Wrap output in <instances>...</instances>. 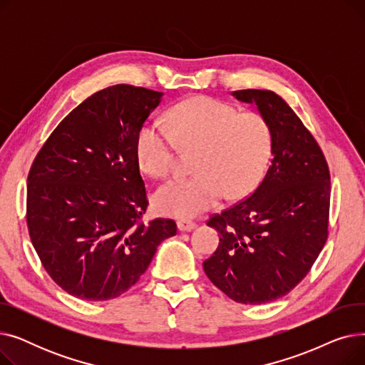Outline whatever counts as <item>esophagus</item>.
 Here are the masks:
<instances>
[{"label":"esophagus","mask_w":365,"mask_h":365,"mask_svg":"<svg viewBox=\"0 0 365 365\" xmlns=\"http://www.w3.org/2000/svg\"><path fill=\"white\" fill-rule=\"evenodd\" d=\"M178 227H179V231H182V232H190V231H192V229L197 227V223L192 222V220L182 219V220L178 222Z\"/></svg>","instance_id":"1"}]
</instances>
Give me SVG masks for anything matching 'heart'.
<instances>
[{
  "label": "heart",
  "instance_id": "heart-1",
  "mask_svg": "<svg viewBox=\"0 0 365 365\" xmlns=\"http://www.w3.org/2000/svg\"><path fill=\"white\" fill-rule=\"evenodd\" d=\"M168 125L150 121L136 138V157L146 175L163 179L178 170L182 152L195 155V178L163 185L153 197L163 215L189 219L225 197L241 200L262 182L272 157L269 123L222 101L194 98L168 113Z\"/></svg>",
  "mask_w": 365,
  "mask_h": 365
}]
</instances>
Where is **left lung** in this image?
<instances>
[{"instance_id":"obj_1","label":"left lung","mask_w":365,"mask_h":365,"mask_svg":"<svg viewBox=\"0 0 365 365\" xmlns=\"http://www.w3.org/2000/svg\"><path fill=\"white\" fill-rule=\"evenodd\" d=\"M269 123L272 164L247 200L210 217L219 247L202 266L227 297L244 304L277 300L308 275L329 235L330 171L309 130L269 90H238Z\"/></svg>"}]
</instances>
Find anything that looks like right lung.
Here are the masks:
<instances>
[{
	"mask_svg": "<svg viewBox=\"0 0 365 365\" xmlns=\"http://www.w3.org/2000/svg\"><path fill=\"white\" fill-rule=\"evenodd\" d=\"M163 93L117 84L91 94L50 134L28 175L26 222L51 279L83 300L136 284L178 226L145 223L136 138Z\"/></svg>",
	"mask_w": 365,
	"mask_h": 365,
	"instance_id": "right-lung-1",
	"label": "right lung"
}]
</instances>
